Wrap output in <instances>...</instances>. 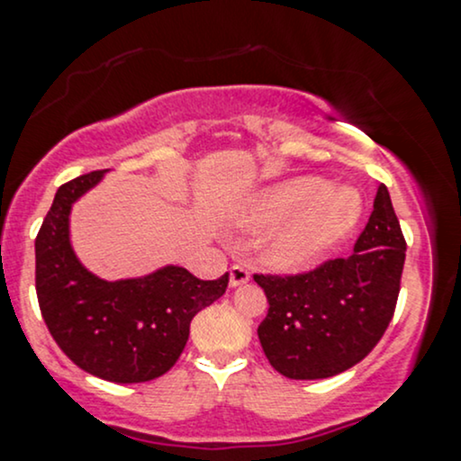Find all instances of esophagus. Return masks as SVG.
Listing matches in <instances>:
<instances>
[{
  "instance_id": "esophagus-1",
  "label": "esophagus",
  "mask_w": 461,
  "mask_h": 461,
  "mask_svg": "<svg viewBox=\"0 0 461 461\" xmlns=\"http://www.w3.org/2000/svg\"><path fill=\"white\" fill-rule=\"evenodd\" d=\"M249 279H251V273H249V268H245V266H240V264L231 266V268H230V285L231 287L247 284Z\"/></svg>"
}]
</instances>
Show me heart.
<instances>
[{"label": "heart", "mask_w": 461, "mask_h": 461, "mask_svg": "<svg viewBox=\"0 0 461 461\" xmlns=\"http://www.w3.org/2000/svg\"><path fill=\"white\" fill-rule=\"evenodd\" d=\"M358 210L352 193H330L320 177H292L259 191L238 216V225H275L259 242V258L281 273H296L318 262L352 230Z\"/></svg>", "instance_id": "1"}]
</instances>
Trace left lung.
Instances as JSON below:
<instances>
[{
  "label": "left lung",
  "instance_id": "1",
  "mask_svg": "<svg viewBox=\"0 0 461 461\" xmlns=\"http://www.w3.org/2000/svg\"><path fill=\"white\" fill-rule=\"evenodd\" d=\"M403 259L406 240L380 185L350 258L303 275H253L268 298L258 337L270 365L285 378L320 380L360 363L389 329Z\"/></svg>",
  "mask_w": 461,
  "mask_h": 461
}]
</instances>
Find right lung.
<instances>
[{
    "label": "right lung",
    "instance_id": "obj_1",
    "mask_svg": "<svg viewBox=\"0 0 461 461\" xmlns=\"http://www.w3.org/2000/svg\"><path fill=\"white\" fill-rule=\"evenodd\" d=\"M107 169L58 188L36 236V294L49 332L77 367L135 384L167 374L188 341L191 320L221 298L230 275L202 281L180 266L140 279L104 281L77 259L70 210Z\"/></svg>",
    "mask_w": 461,
    "mask_h": 461
}]
</instances>
